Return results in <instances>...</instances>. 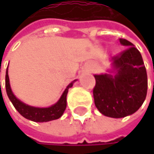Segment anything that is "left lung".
Segmentation results:
<instances>
[{
	"label": "left lung",
	"mask_w": 154,
	"mask_h": 154,
	"mask_svg": "<svg viewBox=\"0 0 154 154\" xmlns=\"http://www.w3.org/2000/svg\"><path fill=\"white\" fill-rule=\"evenodd\" d=\"M128 48L111 58L117 70L109 74L95 75L93 90L94 104L104 116L124 118L135 113L143 103L147 94V73L142 55L129 41L120 38Z\"/></svg>",
	"instance_id": "8db88e82"
}]
</instances>
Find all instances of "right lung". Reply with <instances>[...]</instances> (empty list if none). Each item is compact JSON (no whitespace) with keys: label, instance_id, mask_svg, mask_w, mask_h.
Wrapping results in <instances>:
<instances>
[{"label":"right lung","instance_id":"1","mask_svg":"<svg viewBox=\"0 0 154 154\" xmlns=\"http://www.w3.org/2000/svg\"><path fill=\"white\" fill-rule=\"evenodd\" d=\"M73 85V82L70 83L67 88L65 89L64 93L62 94L60 99L54 105L49 108H35L26 105L20 102L18 99L16 98L13 94L11 85H10V79L8 75V68L6 71V77H5V86H6V92L8 94L9 99L14 105L15 109L26 119L35 121V122H47L51 120L57 119L60 118L67 107V94L69 92V88H70Z\"/></svg>","mask_w":154,"mask_h":154}]
</instances>
